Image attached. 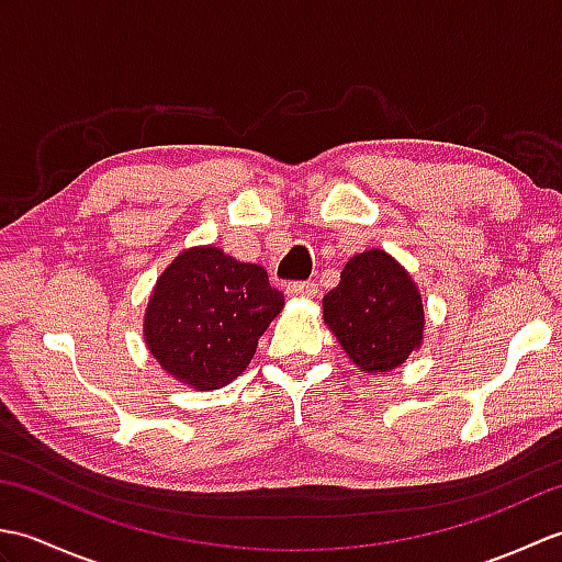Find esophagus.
Masks as SVG:
<instances>
[{
	"label": "esophagus",
	"instance_id": "34e87169",
	"mask_svg": "<svg viewBox=\"0 0 562 562\" xmlns=\"http://www.w3.org/2000/svg\"><path fill=\"white\" fill-rule=\"evenodd\" d=\"M288 294L290 296H306V300H314L318 294V288L312 280H302V282H290L288 284Z\"/></svg>",
	"mask_w": 562,
	"mask_h": 562
}]
</instances>
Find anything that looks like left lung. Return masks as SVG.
Segmentation results:
<instances>
[{
  "instance_id": "8db88e82",
  "label": "left lung",
  "mask_w": 562,
  "mask_h": 562,
  "mask_svg": "<svg viewBox=\"0 0 562 562\" xmlns=\"http://www.w3.org/2000/svg\"><path fill=\"white\" fill-rule=\"evenodd\" d=\"M324 318L342 350L364 372H389L420 348L423 296L384 250L348 260L338 288L324 296Z\"/></svg>"
}]
</instances>
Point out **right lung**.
<instances>
[{
	"mask_svg": "<svg viewBox=\"0 0 562 562\" xmlns=\"http://www.w3.org/2000/svg\"><path fill=\"white\" fill-rule=\"evenodd\" d=\"M282 304L260 266L214 246L190 248L159 278L145 338L171 376L200 391L220 389L254 360L258 338Z\"/></svg>",
	"mask_w": 562,
	"mask_h": 562,
	"instance_id": "add662e5",
	"label": "right lung"
}]
</instances>
